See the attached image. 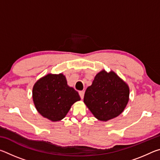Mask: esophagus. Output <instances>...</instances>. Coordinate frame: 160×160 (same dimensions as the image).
<instances>
[{
	"instance_id": "1",
	"label": "esophagus",
	"mask_w": 160,
	"mask_h": 160,
	"mask_svg": "<svg viewBox=\"0 0 160 160\" xmlns=\"http://www.w3.org/2000/svg\"><path fill=\"white\" fill-rule=\"evenodd\" d=\"M79 94H80V98L82 99L83 97H84V94H85V92H84L83 91H80L79 92Z\"/></svg>"
}]
</instances>
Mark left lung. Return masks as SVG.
Instances as JSON below:
<instances>
[{
  "instance_id": "obj_1",
  "label": "left lung",
  "mask_w": 160,
  "mask_h": 160,
  "mask_svg": "<svg viewBox=\"0 0 160 160\" xmlns=\"http://www.w3.org/2000/svg\"><path fill=\"white\" fill-rule=\"evenodd\" d=\"M129 87L113 71L102 70L84 96V103L94 117L107 121L123 112L129 100Z\"/></svg>"
}]
</instances>
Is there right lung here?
Wrapping results in <instances>:
<instances>
[{"instance_id":"1","label":"right lung","mask_w":160,"mask_h":160,"mask_svg":"<svg viewBox=\"0 0 160 160\" xmlns=\"http://www.w3.org/2000/svg\"><path fill=\"white\" fill-rule=\"evenodd\" d=\"M32 98L37 112L51 121L63 119L80 97L76 90L67 84L62 73L48 74L34 84Z\"/></svg>"}]
</instances>
